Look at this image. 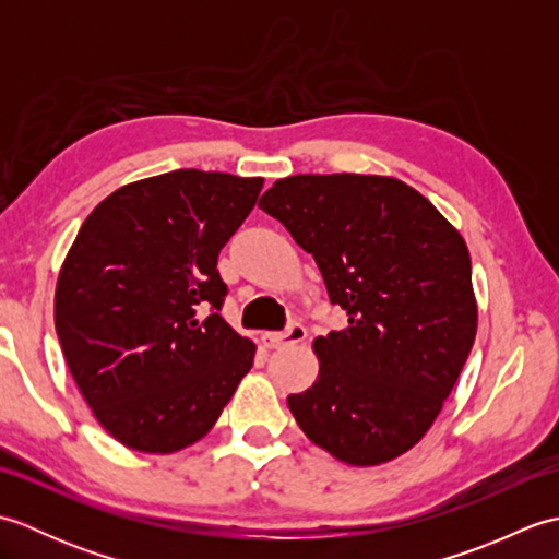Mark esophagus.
<instances>
[{
  "label": "esophagus",
  "mask_w": 559,
  "mask_h": 559,
  "mask_svg": "<svg viewBox=\"0 0 559 559\" xmlns=\"http://www.w3.org/2000/svg\"><path fill=\"white\" fill-rule=\"evenodd\" d=\"M307 336V329L300 322H293L286 331H264L261 334V343L266 348H283V346H293V343H302Z\"/></svg>",
  "instance_id": "obj_1"
}]
</instances>
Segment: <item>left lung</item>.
I'll return each mask as SVG.
<instances>
[{"label":"left lung","instance_id":"left-lung-1","mask_svg":"<svg viewBox=\"0 0 559 559\" xmlns=\"http://www.w3.org/2000/svg\"><path fill=\"white\" fill-rule=\"evenodd\" d=\"M322 271L348 326L312 341L314 384L288 396L312 444L348 466L406 454L466 365L478 302L466 240L391 175H293L259 199Z\"/></svg>","mask_w":559,"mask_h":559}]
</instances>
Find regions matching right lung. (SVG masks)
I'll return each instance as SVG.
<instances>
[{"instance_id": "right-lung-1", "label": "right lung", "mask_w": 559, "mask_h": 559, "mask_svg": "<svg viewBox=\"0 0 559 559\" xmlns=\"http://www.w3.org/2000/svg\"><path fill=\"white\" fill-rule=\"evenodd\" d=\"M261 187L264 177L163 173L115 189L79 228L55 329L83 401L120 444L192 447L252 367L254 341L218 314L228 288L216 266Z\"/></svg>"}]
</instances>
